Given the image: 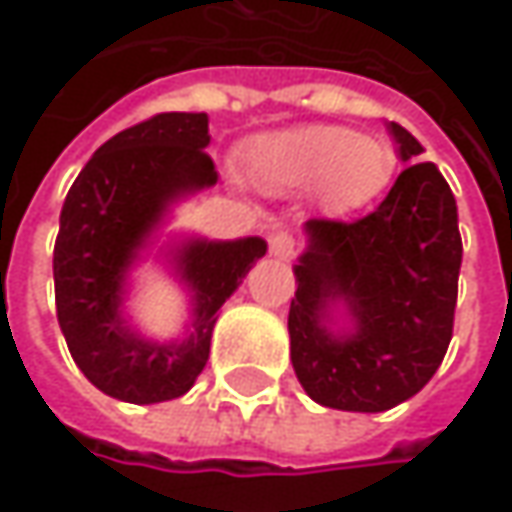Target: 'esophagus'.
<instances>
[{"instance_id": "34e87169", "label": "esophagus", "mask_w": 512, "mask_h": 512, "mask_svg": "<svg viewBox=\"0 0 512 512\" xmlns=\"http://www.w3.org/2000/svg\"><path fill=\"white\" fill-rule=\"evenodd\" d=\"M268 242L273 256H279V259H294L296 256L294 233H288V230H273L268 236Z\"/></svg>"}]
</instances>
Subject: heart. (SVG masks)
Wrapping results in <instances>:
<instances>
[{
    "instance_id": "obj_1",
    "label": "heart",
    "mask_w": 512,
    "mask_h": 512,
    "mask_svg": "<svg viewBox=\"0 0 512 512\" xmlns=\"http://www.w3.org/2000/svg\"><path fill=\"white\" fill-rule=\"evenodd\" d=\"M397 158L383 138L345 126H294L242 143L239 172L262 192H311L325 213L343 216L380 198L392 184Z\"/></svg>"
}]
</instances>
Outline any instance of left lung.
<instances>
[{
    "label": "left lung",
    "mask_w": 512,
    "mask_h": 512,
    "mask_svg": "<svg viewBox=\"0 0 512 512\" xmlns=\"http://www.w3.org/2000/svg\"><path fill=\"white\" fill-rule=\"evenodd\" d=\"M400 161L423 146L389 123ZM294 265L291 363L311 400L343 412H386L438 371L455 320L461 233L455 195L435 164H409L380 207L357 221H305ZM343 301L348 332H331Z\"/></svg>",
    "instance_id": "1"
}]
</instances>
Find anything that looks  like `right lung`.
<instances>
[{
	"instance_id": "add662e5",
	"label": "right lung",
	"mask_w": 512,
	"mask_h": 512,
	"mask_svg": "<svg viewBox=\"0 0 512 512\" xmlns=\"http://www.w3.org/2000/svg\"><path fill=\"white\" fill-rule=\"evenodd\" d=\"M204 112H164L117 132L65 195L54 244L57 320L80 371L109 397L161 403L190 392L207 366L218 308L265 256L268 242L190 239L172 250L192 291V334L152 343L123 320V285L132 262L172 201L218 181Z\"/></svg>"
}]
</instances>
